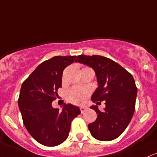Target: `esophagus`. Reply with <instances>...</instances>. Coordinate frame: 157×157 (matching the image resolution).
<instances>
[{
  "label": "esophagus",
  "instance_id": "obj_1",
  "mask_svg": "<svg viewBox=\"0 0 157 157\" xmlns=\"http://www.w3.org/2000/svg\"><path fill=\"white\" fill-rule=\"evenodd\" d=\"M80 112H81V113H83L84 112L87 110V107H86V106H80Z\"/></svg>",
  "mask_w": 157,
  "mask_h": 157
}]
</instances>
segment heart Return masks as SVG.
<instances>
[{
  "mask_svg": "<svg viewBox=\"0 0 157 157\" xmlns=\"http://www.w3.org/2000/svg\"><path fill=\"white\" fill-rule=\"evenodd\" d=\"M91 90L87 87L76 86L70 88L66 92V98L68 102L74 104H82L90 94Z\"/></svg>",
  "mask_w": 157,
  "mask_h": 157,
  "instance_id": "1",
  "label": "heart"
}]
</instances>
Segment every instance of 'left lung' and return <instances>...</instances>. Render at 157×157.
<instances>
[{
	"mask_svg": "<svg viewBox=\"0 0 157 157\" xmlns=\"http://www.w3.org/2000/svg\"><path fill=\"white\" fill-rule=\"evenodd\" d=\"M75 62L90 66L95 71L98 87L92 96L93 102L104 101L106 107L95 110L97 118L89 124L94 138L100 141L115 139L125 130L135 111L137 87L131 74L109 58L98 55H80Z\"/></svg>",
	"mask_w": 157,
	"mask_h": 157,
	"instance_id": "left-lung-1",
	"label": "left lung"
}]
</instances>
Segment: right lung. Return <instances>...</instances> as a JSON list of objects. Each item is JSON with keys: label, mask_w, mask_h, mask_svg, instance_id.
<instances>
[{"label": "right lung", "mask_w": 157, "mask_h": 157, "mask_svg": "<svg viewBox=\"0 0 157 157\" xmlns=\"http://www.w3.org/2000/svg\"><path fill=\"white\" fill-rule=\"evenodd\" d=\"M77 56H53L41 63L23 82L18 104L23 123L30 136L44 146L53 147L68 136L73 119L80 113L77 106L65 104L54 109L63 71Z\"/></svg>", "instance_id": "1"}]
</instances>
